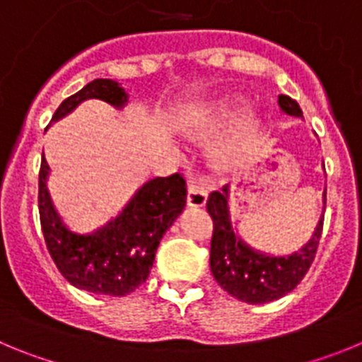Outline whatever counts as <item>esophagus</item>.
<instances>
[{"mask_svg":"<svg viewBox=\"0 0 362 362\" xmlns=\"http://www.w3.org/2000/svg\"><path fill=\"white\" fill-rule=\"evenodd\" d=\"M206 199H209V190H206V188L201 187V185H197V183L188 185L187 201L190 206H196V209L204 206V204H206Z\"/></svg>","mask_w":362,"mask_h":362,"instance_id":"1","label":"esophagus"}]
</instances>
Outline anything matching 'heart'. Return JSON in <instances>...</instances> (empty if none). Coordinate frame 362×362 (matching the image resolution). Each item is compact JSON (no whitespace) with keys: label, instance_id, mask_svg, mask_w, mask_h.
<instances>
[{"label":"heart","instance_id":"obj_1","mask_svg":"<svg viewBox=\"0 0 362 362\" xmlns=\"http://www.w3.org/2000/svg\"><path fill=\"white\" fill-rule=\"evenodd\" d=\"M238 112H239V108L233 107V105H221V107L210 108V110L204 112L203 116H201L199 119L194 123V127H192V130H190V136L197 137V139H199V137L210 136V134L216 132L217 129H221V127L228 124L230 121H233V117L238 116ZM254 134H255V124L252 123V121H248V123H243L239 129H235L232 139H230V141L223 146V150H221V156H223V158H226V156H228V153H232L233 150H238L243 143L248 141V139H250Z\"/></svg>","mask_w":362,"mask_h":362}]
</instances>
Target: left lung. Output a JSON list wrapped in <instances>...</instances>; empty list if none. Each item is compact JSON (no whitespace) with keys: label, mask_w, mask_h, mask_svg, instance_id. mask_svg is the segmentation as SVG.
I'll use <instances>...</instances> for the list:
<instances>
[{"label":"left lung","mask_w":362,"mask_h":362,"mask_svg":"<svg viewBox=\"0 0 362 362\" xmlns=\"http://www.w3.org/2000/svg\"><path fill=\"white\" fill-rule=\"evenodd\" d=\"M279 107L288 116L303 117L299 103L290 95H279ZM226 201L228 187H223V192H212L206 201V210L214 221L210 243V270L214 279L225 292L248 305H263L292 292L306 276L317 254L325 216L319 221L312 239L299 252L284 257H270L248 248L233 233Z\"/></svg>","instance_id":"left-lung-1"}]
</instances>
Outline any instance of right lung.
<instances>
[{
    "label": "right lung",
    "instance_id": "obj_1",
    "mask_svg": "<svg viewBox=\"0 0 362 362\" xmlns=\"http://www.w3.org/2000/svg\"><path fill=\"white\" fill-rule=\"evenodd\" d=\"M103 99L114 107L127 103L124 90L112 79H94L66 98L52 121H57L81 101ZM49 165L41 159L37 181V209L45 245L57 270L70 284L92 293L127 296L143 284L152 270L163 233L183 212L187 181L181 174L156 177L143 185L127 209L94 235L66 230L50 203L47 190Z\"/></svg>",
    "mask_w": 362,
    "mask_h": 362
}]
</instances>
